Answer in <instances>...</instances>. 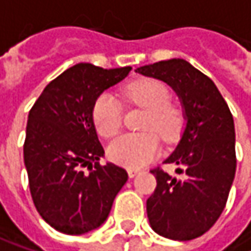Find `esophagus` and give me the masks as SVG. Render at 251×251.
Segmentation results:
<instances>
[{"label":"esophagus","instance_id":"34e87169","mask_svg":"<svg viewBox=\"0 0 251 251\" xmlns=\"http://www.w3.org/2000/svg\"><path fill=\"white\" fill-rule=\"evenodd\" d=\"M138 173H139V170H138V169H127V175H129L130 178H132V177H135Z\"/></svg>","mask_w":251,"mask_h":251}]
</instances>
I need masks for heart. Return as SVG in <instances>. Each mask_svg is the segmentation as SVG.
<instances>
[{"instance_id":"1","label":"heart","mask_w":251,"mask_h":251,"mask_svg":"<svg viewBox=\"0 0 251 251\" xmlns=\"http://www.w3.org/2000/svg\"><path fill=\"white\" fill-rule=\"evenodd\" d=\"M122 96L127 104L147 110L142 129L151 132L127 133L115 139L109 145L107 154L112 161L121 166L139 169L160 151V141L153 132L169 144L176 142L183 133L186 116L181 106L170 101L172 93L169 87L154 78H141L129 82ZM93 121L103 138H113L124 124L121 103L109 93L100 94L93 106Z\"/></svg>"}]
</instances>
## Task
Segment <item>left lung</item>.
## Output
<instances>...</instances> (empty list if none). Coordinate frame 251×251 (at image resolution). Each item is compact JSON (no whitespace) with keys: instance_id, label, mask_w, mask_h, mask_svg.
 Returning <instances> with one entry per match:
<instances>
[{"instance_id":"obj_1","label":"left lung","mask_w":251,"mask_h":251,"mask_svg":"<svg viewBox=\"0 0 251 251\" xmlns=\"http://www.w3.org/2000/svg\"><path fill=\"white\" fill-rule=\"evenodd\" d=\"M167 82L181 100L186 127L164 161L176 176L152 169L157 187L147 201L152 229L186 241L203 235L226 208L235 176V129L228 104L214 81L184 59L160 61L136 70Z\"/></svg>"}]
</instances>
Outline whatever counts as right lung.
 <instances>
[{
    "mask_svg": "<svg viewBox=\"0 0 251 251\" xmlns=\"http://www.w3.org/2000/svg\"><path fill=\"white\" fill-rule=\"evenodd\" d=\"M130 70L76 64L50 81L28 112L23 152L31 199L40 217L64 234L101 226L127 180L125 169L99 163L104 150L93 106Z\"/></svg>",
    "mask_w": 251,
    "mask_h": 251,
    "instance_id": "right-lung-1",
    "label": "right lung"
}]
</instances>
